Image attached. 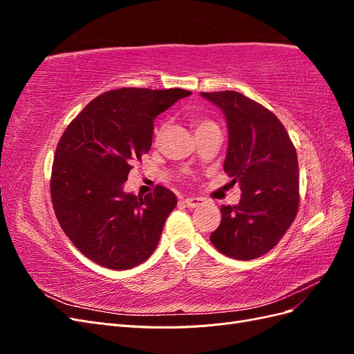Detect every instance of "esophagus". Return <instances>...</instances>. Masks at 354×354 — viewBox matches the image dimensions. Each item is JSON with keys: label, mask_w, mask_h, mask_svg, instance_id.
Wrapping results in <instances>:
<instances>
[{"label": "esophagus", "mask_w": 354, "mask_h": 354, "mask_svg": "<svg viewBox=\"0 0 354 354\" xmlns=\"http://www.w3.org/2000/svg\"><path fill=\"white\" fill-rule=\"evenodd\" d=\"M183 202L186 203L189 208H196V207L202 205V199L201 198H186Z\"/></svg>", "instance_id": "esophagus-1"}]
</instances>
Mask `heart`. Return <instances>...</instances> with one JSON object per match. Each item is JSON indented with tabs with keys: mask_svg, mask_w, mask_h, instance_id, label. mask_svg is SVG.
Masks as SVG:
<instances>
[{
	"mask_svg": "<svg viewBox=\"0 0 354 354\" xmlns=\"http://www.w3.org/2000/svg\"><path fill=\"white\" fill-rule=\"evenodd\" d=\"M209 125H214V122H211V121H208V120H198V121H195V130L199 131V130H202V128H207V127H209ZM162 131H164V125H162V124L156 125L155 131H153V136H155L156 140L160 137V134H162Z\"/></svg>",
	"mask_w": 354,
	"mask_h": 354,
	"instance_id": "b5f03b06",
	"label": "heart"
}]
</instances>
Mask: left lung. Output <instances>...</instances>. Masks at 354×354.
Masks as SVG:
<instances>
[{
	"label": "left lung",
	"instance_id": "obj_1",
	"mask_svg": "<svg viewBox=\"0 0 354 354\" xmlns=\"http://www.w3.org/2000/svg\"><path fill=\"white\" fill-rule=\"evenodd\" d=\"M223 111L229 146L224 171L239 183L238 205L221 207L211 243L234 260L269 252L291 226L299 203L295 147L277 116L236 91L201 93Z\"/></svg>",
	"mask_w": 354,
	"mask_h": 354
}]
</instances>
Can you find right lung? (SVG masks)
Instances as JSON below:
<instances>
[{
    "label": "right lung",
    "instance_id": "1",
    "mask_svg": "<svg viewBox=\"0 0 354 354\" xmlns=\"http://www.w3.org/2000/svg\"><path fill=\"white\" fill-rule=\"evenodd\" d=\"M192 93L183 88H120L91 100L60 137L50 194L63 232L106 269L127 270L156 250L173 192L156 186L146 196L125 194L134 160L152 146L153 120Z\"/></svg>",
    "mask_w": 354,
    "mask_h": 354
}]
</instances>
